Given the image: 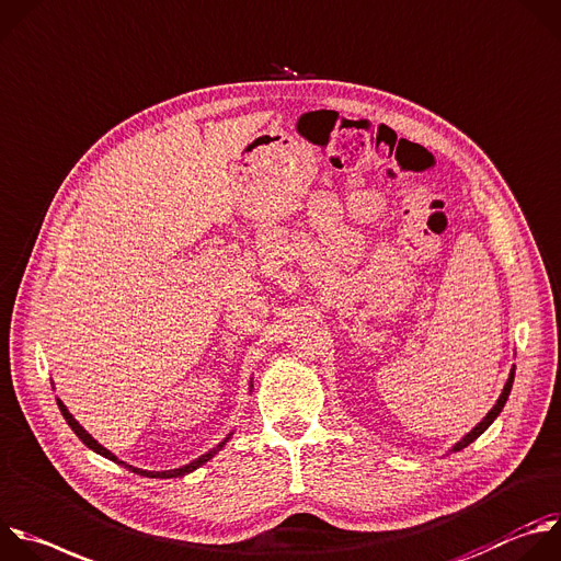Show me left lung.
<instances>
[{"label": "left lung", "mask_w": 561, "mask_h": 561, "mask_svg": "<svg viewBox=\"0 0 561 561\" xmlns=\"http://www.w3.org/2000/svg\"><path fill=\"white\" fill-rule=\"evenodd\" d=\"M513 378H515V367L511 369V374H508V380H506V385H504V389H502V393H500V398H497V402H495V407L486 413V417L480 422V424H476L456 446H454V451H462L465 446H469L473 439H478L491 424H493V420L500 415V411L504 409V404H506V400H508V393H511V387H513Z\"/></svg>", "instance_id": "obj_1"}]
</instances>
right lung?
<instances>
[{
  "instance_id": "add662e5",
  "label": "right lung",
  "mask_w": 561,
  "mask_h": 561,
  "mask_svg": "<svg viewBox=\"0 0 561 561\" xmlns=\"http://www.w3.org/2000/svg\"><path fill=\"white\" fill-rule=\"evenodd\" d=\"M250 389H252V385H250ZM57 404H59V411H61V415L66 417V422H68V426L77 433V437L88 446V449H92L94 454H99V456H103V458H107V460H112V462H117V465H122L124 469H128V471H133V473H137V476H146V478H181V476H185V473H192L194 469H198V467H203L207 460H211L220 449H222V444H226L228 439H230V435L226 437V439H222L220 444H216L214 446V449L211 451H207L205 456H201V458H196L194 462H190V465H185V467H181V469H172V471H144V469H137V467H133V465H128V462H124V460H119L115 454H110L107 449H105V446H101L75 417H72V413L66 409V404L57 398Z\"/></svg>"
}]
</instances>
